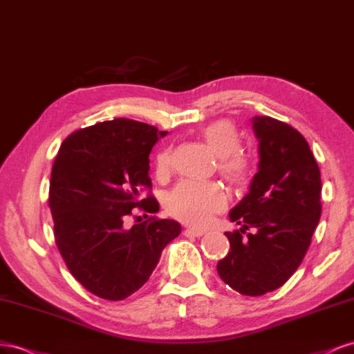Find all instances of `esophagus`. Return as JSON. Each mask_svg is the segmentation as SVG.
<instances>
[{"instance_id":"34e87169","label":"esophagus","mask_w":354,"mask_h":354,"mask_svg":"<svg viewBox=\"0 0 354 354\" xmlns=\"http://www.w3.org/2000/svg\"><path fill=\"white\" fill-rule=\"evenodd\" d=\"M203 234H205L203 230H196V228L184 230V236H187V237H201Z\"/></svg>"}]
</instances>
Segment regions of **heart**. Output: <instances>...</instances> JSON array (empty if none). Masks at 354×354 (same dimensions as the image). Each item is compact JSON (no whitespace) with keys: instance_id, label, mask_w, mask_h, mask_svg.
Here are the masks:
<instances>
[{"instance_id":"heart-1","label":"heart","mask_w":354,"mask_h":354,"mask_svg":"<svg viewBox=\"0 0 354 354\" xmlns=\"http://www.w3.org/2000/svg\"><path fill=\"white\" fill-rule=\"evenodd\" d=\"M201 138L218 156V170L230 184L243 187L250 176V160L241 153L240 133L228 120H219L201 129ZM171 169V149L165 148L156 157V174L166 176ZM227 206L224 189L214 180H183L166 197L169 214L184 224L205 227Z\"/></svg>"}]
</instances>
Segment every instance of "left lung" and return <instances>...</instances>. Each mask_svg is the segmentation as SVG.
Instances as JSON below:
<instances>
[{
	"label": "left lung",
	"instance_id": "8db88e82",
	"mask_svg": "<svg viewBox=\"0 0 354 354\" xmlns=\"http://www.w3.org/2000/svg\"><path fill=\"white\" fill-rule=\"evenodd\" d=\"M252 126L259 142L258 171L230 212L241 228L225 233L230 252L216 270L239 294L259 297L285 285L304 259L322 214V180L297 129L271 117H254Z\"/></svg>",
	"mask_w": 354,
	"mask_h": 354
}]
</instances>
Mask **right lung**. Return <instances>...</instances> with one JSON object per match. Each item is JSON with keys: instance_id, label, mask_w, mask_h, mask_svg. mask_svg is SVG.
I'll use <instances>...</instances> for the list:
<instances>
[{"instance_id": "obj_1", "label": "right lung", "mask_w": 354, "mask_h": 354, "mask_svg": "<svg viewBox=\"0 0 354 354\" xmlns=\"http://www.w3.org/2000/svg\"><path fill=\"white\" fill-rule=\"evenodd\" d=\"M166 135L140 121L114 118L75 130L59 148L48 191L56 246L71 274L99 298L135 294L180 233L176 221L156 216L124 225L135 207L147 214L160 209L149 193V153Z\"/></svg>"}]
</instances>
